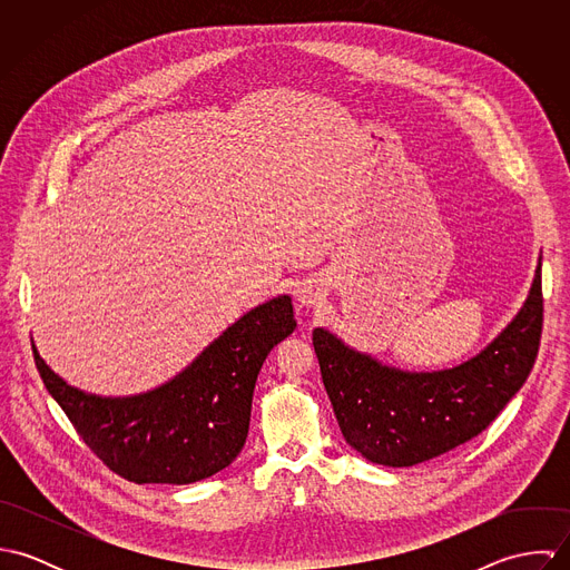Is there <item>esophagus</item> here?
<instances>
[{"mask_svg": "<svg viewBox=\"0 0 570 570\" xmlns=\"http://www.w3.org/2000/svg\"><path fill=\"white\" fill-rule=\"evenodd\" d=\"M321 301V292H318V287H312V285H307V287H303L301 292H298V303L301 305H316Z\"/></svg>", "mask_w": 570, "mask_h": 570, "instance_id": "34e87169", "label": "esophagus"}]
</instances>
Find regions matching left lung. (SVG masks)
<instances>
[{"instance_id":"obj_1","label":"left lung","mask_w":570,"mask_h":570,"mask_svg":"<svg viewBox=\"0 0 570 570\" xmlns=\"http://www.w3.org/2000/svg\"><path fill=\"white\" fill-rule=\"evenodd\" d=\"M544 321L542 258L513 323L470 362L404 373L314 331L326 395L351 448L373 463L410 468L479 436L527 382Z\"/></svg>"}]
</instances>
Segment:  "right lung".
I'll list each match as a JSON object with an SVG mask.
<instances>
[{
  "label": "right lung",
  "instance_id": "add662e5",
  "mask_svg": "<svg viewBox=\"0 0 570 570\" xmlns=\"http://www.w3.org/2000/svg\"><path fill=\"white\" fill-rule=\"evenodd\" d=\"M294 326L292 298H272L228 326L175 380L125 400L85 395L55 375L35 346L32 353L48 393L114 474L138 485H188L242 452L256 375Z\"/></svg>",
  "mask_w": 570,
  "mask_h": 570
}]
</instances>
